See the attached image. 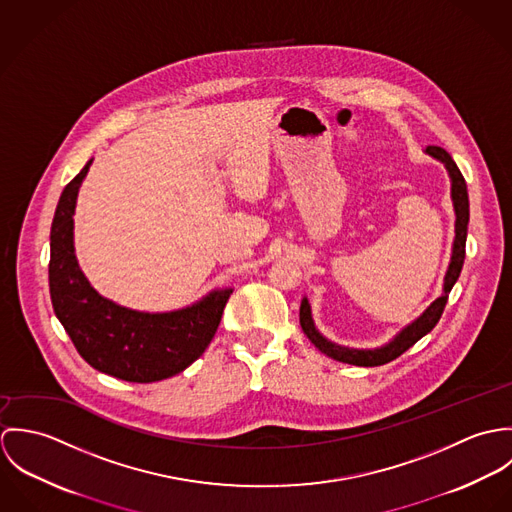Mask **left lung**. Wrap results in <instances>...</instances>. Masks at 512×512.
Here are the masks:
<instances>
[{
    "label": "left lung",
    "mask_w": 512,
    "mask_h": 512,
    "mask_svg": "<svg viewBox=\"0 0 512 512\" xmlns=\"http://www.w3.org/2000/svg\"><path fill=\"white\" fill-rule=\"evenodd\" d=\"M426 153L445 165L449 181H451V201H453V211H455V238H453V246H451V260H449L447 272L443 276V292L436 301H432L426 307V311L420 317H416L412 323H408L386 345L376 347V349H355V347H345V345L329 341L315 327V321H313V315H311V305H309L307 297H303L301 305H299V325H301L303 333L323 355H327V357H331L339 363L355 366H380L394 361L396 357H400L404 351H408L414 343H418L424 335H428L436 327V323H438L439 317L443 313V307L447 303V295H449L451 288L455 286V282L461 274L463 260H465L467 224H469L467 185H465V179H463L459 167L455 165V161L451 159V155L445 149L430 146L426 147Z\"/></svg>",
    "instance_id": "1"
}]
</instances>
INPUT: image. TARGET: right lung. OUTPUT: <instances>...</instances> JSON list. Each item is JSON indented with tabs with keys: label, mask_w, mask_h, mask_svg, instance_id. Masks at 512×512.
Returning a JSON list of instances; mask_svg holds the SVG:
<instances>
[{
	"label": "right lung",
	"mask_w": 512,
	"mask_h": 512,
	"mask_svg": "<svg viewBox=\"0 0 512 512\" xmlns=\"http://www.w3.org/2000/svg\"><path fill=\"white\" fill-rule=\"evenodd\" d=\"M92 159L65 187L51 224L49 290L57 319L78 355L100 372L128 382H157L193 365L213 341L232 288L173 311H138L100 295L74 254V209Z\"/></svg>",
	"instance_id": "add662e5"
}]
</instances>
